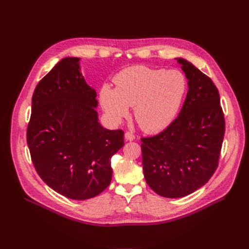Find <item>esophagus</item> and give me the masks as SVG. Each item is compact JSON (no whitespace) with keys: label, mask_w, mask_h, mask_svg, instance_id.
<instances>
[{"label":"esophagus","mask_w":249,"mask_h":249,"mask_svg":"<svg viewBox=\"0 0 249 249\" xmlns=\"http://www.w3.org/2000/svg\"><path fill=\"white\" fill-rule=\"evenodd\" d=\"M124 138H125V140L132 141V140L135 139V135H134V134L131 133V132H125L124 133Z\"/></svg>","instance_id":"1"}]
</instances>
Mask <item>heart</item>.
<instances>
[{
    "label": "heart",
    "instance_id": "1",
    "mask_svg": "<svg viewBox=\"0 0 249 249\" xmlns=\"http://www.w3.org/2000/svg\"><path fill=\"white\" fill-rule=\"evenodd\" d=\"M116 88L104 84L99 102L113 123L118 124L134 107V115L146 133L166 129L176 117L184 98L187 82L179 70L132 66L114 77Z\"/></svg>",
    "mask_w": 249,
    "mask_h": 249
}]
</instances>
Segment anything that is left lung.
I'll return each mask as SVG.
<instances>
[{"label": "left lung", "mask_w": 249, "mask_h": 249, "mask_svg": "<svg viewBox=\"0 0 249 249\" xmlns=\"http://www.w3.org/2000/svg\"><path fill=\"white\" fill-rule=\"evenodd\" d=\"M176 59L189 86L182 109L164 131L141 138L146 183L165 198L187 196L211 179L225 133L217 87L192 63Z\"/></svg>", "instance_id": "left-lung-1"}]
</instances>
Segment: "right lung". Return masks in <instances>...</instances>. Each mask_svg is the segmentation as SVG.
Masks as SVG:
<instances>
[{
  "label": "right lung",
  "instance_id": "right-lung-1",
  "mask_svg": "<svg viewBox=\"0 0 249 249\" xmlns=\"http://www.w3.org/2000/svg\"><path fill=\"white\" fill-rule=\"evenodd\" d=\"M78 57H65L36 86L27 143L44 182L63 196H97L112 179L111 157L124 131L99 124L96 91L86 83Z\"/></svg>",
  "mask_w": 249,
  "mask_h": 249
}]
</instances>
